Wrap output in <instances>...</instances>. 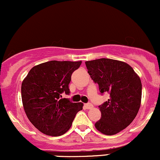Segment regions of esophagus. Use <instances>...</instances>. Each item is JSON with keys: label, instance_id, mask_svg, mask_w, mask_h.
<instances>
[{"label": "esophagus", "instance_id": "esophagus-1", "mask_svg": "<svg viewBox=\"0 0 160 160\" xmlns=\"http://www.w3.org/2000/svg\"><path fill=\"white\" fill-rule=\"evenodd\" d=\"M84 107L86 108V109H92L93 108V105L91 103H88V104H84Z\"/></svg>", "mask_w": 160, "mask_h": 160}]
</instances>
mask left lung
Masks as SVG:
<instances>
[{
    "label": "left lung",
    "instance_id": "obj_1",
    "mask_svg": "<svg viewBox=\"0 0 160 160\" xmlns=\"http://www.w3.org/2000/svg\"><path fill=\"white\" fill-rule=\"evenodd\" d=\"M88 72L109 99L98 106L101 118L94 124L105 135H114L134 120L140 107L142 84L133 68L123 62L99 59L85 62Z\"/></svg>",
    "mask_w": 160,
    "mask_h": 160
}]
</instances>
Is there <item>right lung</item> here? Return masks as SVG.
I'll return each mask as SVG.
<instances>
[{"label": "right lung", "mask_w": 160, "mask_h": 160, "mask_svg": "<svg viewBox=\"0 0 160 160\" xmlns=\"http://www.w3.org/2000/svg\"><path fill=\"white\" fill-rule=\"evenodd\" d=\"M82 62L49 61L34 66L22 82L21 97L27 118L42 133L57 137L72 124L82 103L60 98L69 94L72 74Z\"/></svg>", "instance_id": "obj_1"}]
</instances>
